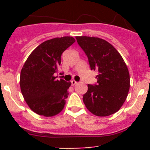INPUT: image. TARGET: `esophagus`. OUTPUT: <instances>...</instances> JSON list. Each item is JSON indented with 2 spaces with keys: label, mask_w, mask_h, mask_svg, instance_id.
<instances>
[{
  "label": "esophagus",
  "mask_w": 150,
  "mask_h": 150,
  "mask_svg": "<svg viewBox=\"0 0 150 150\" xmlns=\"http://www.w3.org/2000/svg\"><path fill=\"white\" fill-rule=\"evenodd\" d=\"M71 85H72V86H74V85H76V83H77V82L75 81L74 79H73V80H71Z\"/></svg>",
  "instance_id": "obj_1"
}]
</instances>
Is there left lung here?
<instances>
[{
    "label": "left lung",
    "instance_id": "left-lung-1",
    "mask_svg": "<svg viewBox=\"0 0 150 150\" xmlns=\"http://www.w3.org/2000/svg\"><path fill=\"white\" fill-rule=\"evenodd\" d=\"M88 57L91 70L98 71L97 83L88 85L83 100L87 109L98 116L117 112L126 100L130 88L128 67L119 52L98 38L76 37Z\"/></svg>",
    "mask_w": 150,
    "mask_h": 150
}]
</instances>
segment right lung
Wrapping results in <instances>:
<instances>
[{
	"label": "right lung",
	"mask_w": 150,
	"mask_h": 150,
	"mask_svg": "<svg viewBox=\"0 0 150 150\" xmlns=\"http://www.w3.org/2000/svg\"><path fill=\"white\" fill-rule=\"evenodd\" d=\"M75 42L72 37L46 40L30 53L20 74V88L26 103L37 114L53 116L63 110L71 82L55 79L62 54Z\"/></svg>",
	"instance_id": "obj_1"
}]
</instances>
